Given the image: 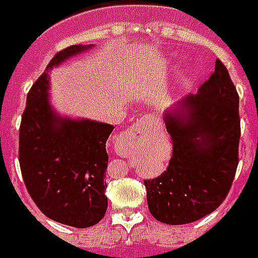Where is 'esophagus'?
Masks as SVG:
<instances>
[{
  "instance_id": "obj_1",
  "label": "esophagus",
  "mask_w": 258,
  "mask_h": 258,
  "mask_svg": "<svg viewBox=\"0 0 258 258\" xmlns=\"http://www.w3.org/2000/svg\"><path fill=\"white\" fill-rule=\"evenodd\" d=\"M146 122H147V118H140V119L133 125V127L129 131V135L131 136H138V135H142V132H143L144 129V125H146Z\"/></svg>"
}]
</instances>
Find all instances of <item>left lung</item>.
I'll use <instances>...</instances> for the list:
<instances>
[{
    "instance_id": "left-lung-1",
    "label": "left lung",
    "mask_w": 258,
    "mask_h": 258,
    "mask_svg": "<svg viewBox=\"0 0 258 258\" xmlns=\"http://www.w3.org/2000/svg\"><path fill=\"white\" fill-rule=\"evenodd\" d=\"M172 139L167 171L144 180L147 204L157 221L182 225L213 213L225 200L239 161V96L225 65L165 111Z\"/></svg>"
}]
</instances>
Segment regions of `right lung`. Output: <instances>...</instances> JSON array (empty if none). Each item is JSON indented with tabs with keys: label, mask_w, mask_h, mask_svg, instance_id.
<instances>
[{
	"label": "right lung",
	"mask_w": 258,
	"mask_h": 258,
	"mask_svg": "<svg viewBox=\"0 0 258 258\" xmlns=\"http://www.w3.org/2000/svg\"><path fill=\"white\" fill-rule=\"evenodd\" d=\"M91 47L71 45L51 59L27 93L19 129V164L29 195L48 218L74 228L96 225L105 215V143L114 126L58 114L48 94L50 72Z\"/></svg>",
	"instance_id": "1"
}]
</instances>
